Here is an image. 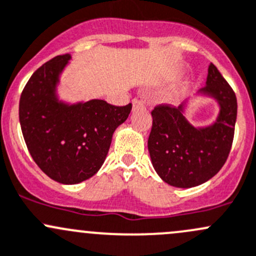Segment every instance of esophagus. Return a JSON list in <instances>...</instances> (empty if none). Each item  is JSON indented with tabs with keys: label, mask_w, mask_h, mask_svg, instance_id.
<instances>
[{
	"label": "esophagus",
	"mask_w": 256,
	"mask_h": 256,
	"mask_svg": "<svg viewBox=\"0 0 256 256\" xmlns=\"http://www.w3.org/2000/svg\"><path fill=\"white\" fill-rule=\"evenodd\" d=\"M132 106H134V110L142 109V108H144V100H141V99H134Z\"/></svg>",
	"instance_id": "34e87169"
}]
</instances>
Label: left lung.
Masks as SVG:
<instances>
[{
    "label": "left lung",
    "instance_id": "1",
    "mask_svg": "<svg viewBox=\"0 0 256 256\" xmlns=\"http://www.w3.org/2000/svg\"><path fill=\"white\" fill-rule=\"evenodd\" d=\"M200 93L218 102L220 114L211 126L194 128L184 116L185 104H160L152 110L148 150L153 168L172 186L192 188L216 176L232 148L236 96L214 64Z\"/></svg>",
    "mask_w": 256,
    "mask_h": 256
}]
</instances>
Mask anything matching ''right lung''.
<instances>
[{
    "label": "right lung",
    "instance_id": "right-lung-1",
    "mask_svg": "<svg viewBox=\"0 0 256 256\" xmlns=\"http://www.w3.org/2000/svg\"><path fill=\"white\" fill-rule=\"evenodd\" d=\"M71 56H56L32 74L20 100V122L34 162L55 182L78 184L100 169L112 134L132 104L115 106L100 99L66 104L56 86Z\"/></svg>",
    "mask_w": 256,
    "mask_h": 256
}]
</instances>
